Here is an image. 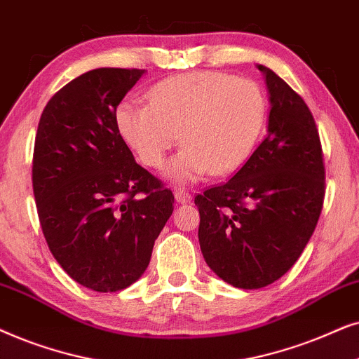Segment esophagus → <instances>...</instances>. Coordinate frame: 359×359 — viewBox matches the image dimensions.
Masks as SVG:
<instances>
[{
	"label": "esophagus",
	"mask_w": 359,
	"mask_h": 359,
	"mask_svg": "<svg viewBox=\"0 0 359 359\" xmlns=\"http://www.w3.org/2000/svg\"><path fill=\"white\" fill-rule=\"evenodd\" d=\"M174 197L177 200V203H189L190 200H192V197H190L189 192H185L184 189H175L174 190Z\"/></svg>",
	"instance_id": "34e87169"
}]
</instances>
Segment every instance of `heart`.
I'll return each mask as SVG.
<instances>
[{"mask_svg":"<svg viewBox=\"0 0 359 359\" xmlns=\"http://www.w3.org/2000/svg\"><path fill=\"white\" fill-rule=\"evenodd\" d=\"M266 98L255 82L202 70L170 76L149 90V104L123 100L114 123L142 164L161 169L179 140L184 149L169 177L194 184L238 169L255 149L266 121Z\"/></svg>","mask_w":359,"mask_h":359,"instance_id":"heart-1","label":"heart"}]
</instances>
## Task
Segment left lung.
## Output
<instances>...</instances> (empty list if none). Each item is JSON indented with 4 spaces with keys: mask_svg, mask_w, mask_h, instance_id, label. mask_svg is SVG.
Instances as JSON below:
<instances>
[{
    "mask_svg": "<svg viewBox=\"0 0 359 359\" xmlns=\"http://www.w3.org/2000/svg\"><path fill=\"white\" fill-rule=\"evenodd\" d=\"M267 136L226 184L195 197L200 250L238 289H261L295 264L317 226L325 167L317 124L300 95L264 65Z\"/></svg>",
    "mask_w": 359,
    "mask_h": 359,
    "instance_id": "8db88e82",
    "label": "left lung"
}]
</instances>
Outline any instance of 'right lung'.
Masks as SVG:
<instances>
[{
  "instance_id": "add662e5",
  "label": "right lung",
  "mask_w": 359,
  "mask_h": 359,
  "mask_svg": "<svg viewBox=\"0 0 359 359\" xmlns=\"http://www.w3.org/2000/svg\"><path fill=\"white\" fill-rule=\"evenodd\" d=\"M140 69L90 70L46 104L32 157V189L49 250L95 292L135 284L174 212V195L135 161L114 111Z\"/></svg>"
}]
</instances>
